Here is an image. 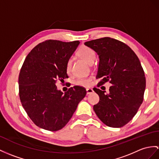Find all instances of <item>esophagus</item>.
<instances>
[{"mask_svg": "<svg viewBox=\"0 0 159 159\" xmlns=\"http://www.w3.org/2000/svg\"><path fill=\"white\" fill-rule=\"evenodd\" d=\"M86 92H87V94H92V93L94 92V90H93L92 88H87L86 89Z\"/></svg>", "mask_w": 159, "mask_h": 159, "instance_id": "esophagus-1", "label": "esophagus"}]
</instances>
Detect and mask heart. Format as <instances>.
Segmentation results:
<instances>
[{
  "label": "heart",
  "mask_w": 159,
  "mask_h": 159,
  "mask_svg": "<svg viewBox=\"0 0 159 159\" xmlns=\"http://www.w3.org/2000/svg\"><path fill=\"white\" fill-rule=\"evenodd\" d=\"M77 55L90 65L93 64L96 59V52L94 50L86 46H82L77 51ZM71 68L72 60L69 59L67 60L66 63L67 71L70 72ZM75 84L77 86H88L91 84V77H79L75 81Z\"/></svg>",
  "instance_id": "1"
}]
</instances>
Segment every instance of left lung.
I'll return each instance as SVG.
<instances>
[{"instance_id": "obj_1", "label": "left lung", "mask_w": 159, "mask_h": 159, "mask_svg": "<svg viewBox=\"0 0 159 159\" xmlns=\"http://www.w3.org/2000/svg\"><path fill=\"white\" fill-rule=\"evenodd\" d=\"M99 57L96 78L98 87L109 82V94L94 88L100 97L94 111L106 125L121 127L129 122L144 99L146 88L144 71L140 61L129 46L109 37L85 42Z\"/></svg>"}]
</instances>
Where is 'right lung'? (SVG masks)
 Masks as SVG:
<instances>
[{"instance_id": "add662e5", "label": "right lung", "mask_w": 159, "mask_h": 159, "mask_svg": "<svg viewBox=\"0 0 159 159\" xmlns=\"http://www.w3.org/2000/svg\"><path fill=\"white\" fill-rule=\"evenodd\" d=\"M79 44L46 40L35 46L24 62L19 75V98L29 117L40 128L61 129L86 94L83 87L75 86L63 93L55 85L68 77L67 61Z\"/></svg>"}]
</instances>
